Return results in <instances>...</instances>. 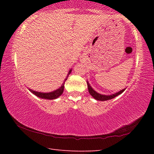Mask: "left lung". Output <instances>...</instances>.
I'll return each mask as SVG.
<instances>
[{
    "label": "left lung",
    "mask_w": 154,
    "mask_h": 154,
    "mask_svg": "<svg viewBox=\"0 0 154 154\" xmlns=\"http://www.w3.org/2000/svg\"><path fill=\"white\" fill-rule=\"evenodd\" d=\"M87 84H88V91H89V93L90 94V95L92 96L94 98L96 99V100H100V101L111 100V99L114 98L115 97H116V96H118V95L121 94L125 90H126V88H125V89H123L122 90L119 91V92H117L116 94H111V95H104V94H100L96 92V91L90 86V85L89 84V83H88V81H87Z\"/></svg>",
    "instance_id": "left-lung-1"
}]
</instances>
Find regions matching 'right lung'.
I'll list each match as a JSON object with an SVG mask.
<instances>
[{
  "label": "right lung",
  "mask_w": 154,
  "mask_h": 154,
  "mask_svg": "<svg viewBox=\"0 0 154 154\" xmlns=\"http://www.w3.org/2000/svg\"><path fill=\"white\" fill-rule=\"evenodd\" d=\"M71 71H72L71 69L69 71V73H68L67 76L66 77V79H65V80L64 81L63 83H62V86L60 88H59L58 89H57L56 90L53 91V92H48V93H43V92H36V91L32 90H31V89H28V90H29L32 94H34L37 96V97H39L41 98L48 99V100H53V99L58 98L59 96H61L62 94L63 93L64 89V83H65V82H66V81L68 77H69V75H70V73H71Z\"/></svg>",
  "instance_id": "right-lung-1"
}]
</instances>
